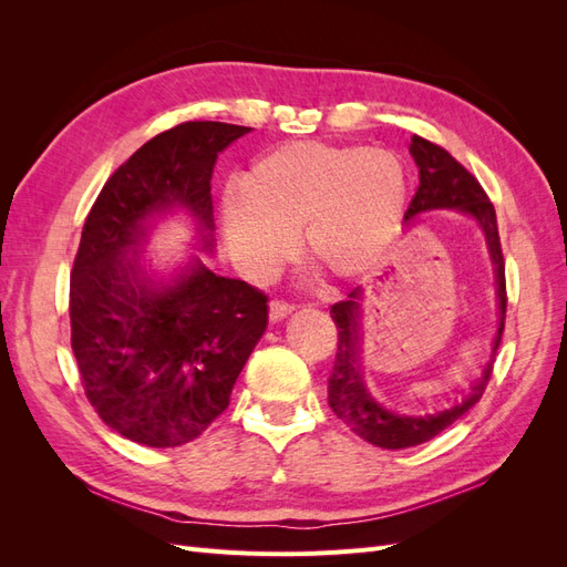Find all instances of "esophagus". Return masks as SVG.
Masks as SVG:
<instances>
[{
    "instance_id": "obj_1",
    "label": "esophagus",
    "mask_w": 567,
    "mask_h": 567,
    "mask_svg": "<svg viewBox=\"0 0 567 567\" xmlns=\"http://www.w3.org/2000/svg\"><path fill=\"white\" fill-rule=\"evenodd\" d=\"M290 312H293V305L286 302V300H271L269 302V319L271 321H279V319L288 317Z\"/></svg>"
}]
</instances>
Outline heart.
<instances>
[{"instance_id": "1", "label": "heart", "mask_w": 567, "mask_h": 567, "mask_svg": "<svg viewBox=\"0 0 567 567\" xmlns=\"http://www.w3.org/2000/svg\"><path fill=\"white\" fill-rule=\"evenodd\" d=\"M221 213L234 257L252 274L279 269L300 234L319 277L348 281L379 265L398 236L406 169L385 148L296 142L267 151Z\"/></svg>"}]
</instances>
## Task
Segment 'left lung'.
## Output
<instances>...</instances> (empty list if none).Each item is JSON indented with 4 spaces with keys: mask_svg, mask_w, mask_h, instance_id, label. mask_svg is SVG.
I'll list each match as a JSON object with an SVG mask.
<instances>
[{
    "mask_svg": "<svg viewBox=\"0 0 567 567\" xmlns=\"http://www.w3.org/2000/svg\"><path fill=\"white\" fill-rule=\"evenodd\" d=\"M409 151L419 165V188L409 203V210L404 213V221H411L419 213L442 208L461 210L477 219L480 229H483L487 238V248L496 271L499 329H496L492 359L483 371V379H477L466 400L444 411H435V414L404 416L394 414V411H388L375 402L362 379V367H359V338H362L359 336V300H362V288L350 290L348 300L331 305V317L338 329V352L329 379V406L352 433L383 450H406L433 440L442 431H447L452 423H456L471 406H475V402H480L492 379L494 354L499 350L506 319L504 255L499 244V229H496V213L485 188L480 186V182L466 167L452 158V153L423 140L419 134L411 136Z\"/></svg>",
    "mask_w": 567,
    "mask_h": 567,
    "instance_id": "8db88e82",
    "label": "left lung"
}]
</instances>
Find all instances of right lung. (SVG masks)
Segmentation results:
<instances>
[{
	"label": "right lung",
	"instance_id": "1",
	"mask_svg": "<svg viewBox=\"0 0 567 567\" xmlns=\"http://www.w3.org/2000/svg\"><path fill=\"white\" fill-rule=\"evenodd\" d=\"M250 127L192 120L120 165L84 219L71 271V346L84 394L109 427L146 447L196 440L229 406L267 329V296L194 260L156 284L127 260L146 219L186 208L213 248L217 153Z\"/></svg>",
	"mask_w": 567,
	"mask_h": 567
}]
</instances>
